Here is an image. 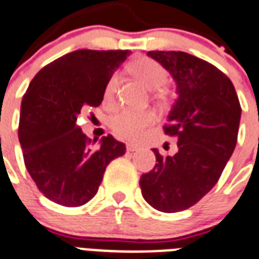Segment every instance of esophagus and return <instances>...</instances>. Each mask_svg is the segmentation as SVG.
<instances>
[{
	"label": "esophagus",
	"mask_w": 259,
	"mask_h": 259,
	"mask_svg": "<svg viewBox=\"0 0 259 259\" xmlns=\"http://www.w3.org/2000/svg\"><path fill=\"white\" fill-rule=\"evenodd\" d=\"M139 150V146L138 145H134V143H128L127 145V152H137Z\"/></svg>",
	"instance_id": "obj_1"
}]
</instances>
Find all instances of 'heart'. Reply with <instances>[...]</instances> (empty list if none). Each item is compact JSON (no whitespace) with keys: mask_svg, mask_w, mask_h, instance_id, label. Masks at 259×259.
<instances>
[{"mask_svg":"<svg viewBox=\"0 0 259 259\" xmlns=\"http://www.w3.org/2000/svg\"><path fill=\"white\" fill-rule=\"evenodd\" d=\"M130 70H131L134 77H137L138 80L142 81L143 84L150 90L161 88L167 82V78H168L167 70L164 69L158 62L148 59V58L135 60L130 67ZM117 82H118L117 75H111L106 82L105 90H103V101H105V103L110 105L114 101ZM156 120H157V116L150 109L139 110V109L125 107V109L117 111L116 114L111 117L110 127L117 137L121 138V139L139 141L145 135L146 128L154 124Z\"/></svg>","mask_w":259,"mask_h":259,"instance_id":"b5f03b06","label":"heart"}]
</instances>
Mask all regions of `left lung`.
<instances>
[{
	"instance_id": "8db88e82",
	"label": "left lung",
	"mask_w": 259,
	"mask_h": 259,
	"mask_svg": "<svg viewBox=\"0 0 259 259\" xmlns=\"http://www.w3.org/2000/svg\"><path fill=\"white\" fill-rule=\"evenodd\" d=\"M168 71L177 101L164 132L178 138V152L164 157L153 149L156 165L139 181L143 199L163 212L189 208L218 182L236 148L241 107L232 81L193 55L150 51Z\"/></svg>"
}]
</instances>
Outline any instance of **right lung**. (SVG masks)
I'll list each match as a JSON object with an SVG mask.
<instances>
[{
    "label": "right lung",
    "instance_id": "1",
    "mask_svg": "<svg viewBox=\"0 0 259 259\" xmlns=\"http://www.w3.org/2000/svg\"><path fill=\"white\" fill-rule=\"evenodd\" d=\"M130 51L78 50L35 74L22 99L19 142L26 168L47 199L80 207L96 194L107 164L125 153L111 135L91 143L77 124L98 107L113 73Z\"/></svg>",
    "mask_w": 259,
    "mask_h": 259
}]
</instances>
